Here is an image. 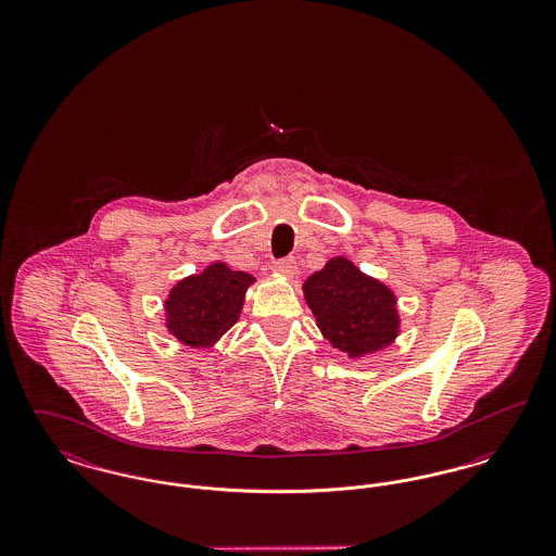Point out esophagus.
I'll list each match as a JSON object with an SVG mask.
<instances>
[{
    "instance_id": "obj_1",
    "label": "esophagus",
    "mask_w": 556,
    "mask_h": 556,
    "mask_svg": "<svg viewBox=\"0 0 556 556\" xmlns=\"http://www.w3.org/2000/svg\"><path fill=\"white\" fill-rule=\"evenodd\" d=\"M273 270H275L277 275H283V277H293L295 270H298V265H295L293 258H281V261H277V263L273 265Z\"/></svg>"
}]
</instances>
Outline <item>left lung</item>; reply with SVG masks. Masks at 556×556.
<instances>
[{
	"label": "left lung",
	"instance_id": "8db88e82",
	"mask_svg": "<svg viewBox=\"0 0 556 556\" xmlns=\"http://www.w3.org/2000/svg\"><path fill=\"white\" fill-rule=\"evenodd\" d=\"M304 298L320 333L358 358L392 344L397 336L396 295L348 258H331L304 283Z\"/></svg>",
	"mask_w": 556,
	"mask_h": 556
}]
</instances>
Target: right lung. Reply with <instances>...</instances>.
Returning a JSON list of instances; mask_svg holds the SVG:
<instances>
[{
	"instance_id": "right-lung-1",
	"label": "right lung",
	"mask_w": 556,
	"mask_h": 556,
	"mask_svg": "<svg viewBox=\"0 0 556 556\" xmlns=\"http://www.w3.org/2000/svg\"><path fill=\"white\" fill-rule=\"evenodd\" d=\"M254 277L225 263L179 281L164 302L168 331L186 345L208 348L229 331L241 313L245 290Z\"/></svg>"
}]
</instances>
